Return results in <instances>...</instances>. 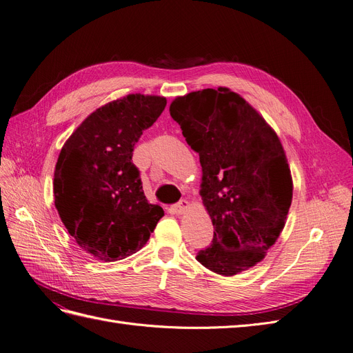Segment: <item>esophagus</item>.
Listing matches in <instances>:
<instances>
[{
	"label": "esophagus",
	"mask_w": 353,
	"mask_h": 353,
	"mask_svg": "<svg viewBox=\"0 0 353 353\" xmlns=\"http://www.w3.org/2000/svg\"><path fill=\"white\" fill-rule=\"evenodd\" d=\"M188 208H189V202L186 199H181V201H179L177 203H174L172 206V211L174 214H183L188 210Z\"/></svg>",
	"instance_id": "obj_1"
}]
</instances>
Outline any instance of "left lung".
<instances>
[{
    "mask_svg": "<svg viewBox=\"0 0 353 353\" xmlns=\"http://www.w3.org/2000/svg\"><path fill=\"white\" fill-rule=\"evenodd\" d=\"M170 114L202 165L201 196L214 225L196 260L232 276L259 263L278 240L292 202L282 143L266 121L230 88L177 97Z\"/></svg>",
    "mask_w": 353,
    "mask_h": 353,
    "instance_id": "8db88e82",
    "label": "left lung"
}]
</instances>
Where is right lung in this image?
Returning a JSON list of instances; mask_svg holds the SVG:
<instances>
[{
	"label": "right lung",
	"instance_id": "obj_1",
	"mask_svg": "<svg viewBox=\"0 0 353 353\" xmlns=\"http://www.w3.org/2000/svg\"><path fill=\"white\" fill-rule=\"evenodd\" d=\"M160 96L129 94L91 113L63 143L54 176L55 206L83 249L104 262L137 253L163 208L148 203L134 147L163 113Z\"/></svg>",
	"mask_w": 353,
	"mask_h": 353
}]
</instances>
